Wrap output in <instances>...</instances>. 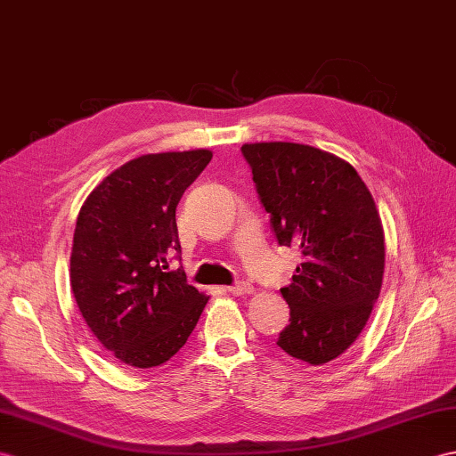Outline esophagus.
Instances as JSON below:
<instances>
[{"instance_id":"34e87169","label":"esophagus","mask_w":456,"mask_h":456,"mask_svg":"<svg viewBox=\"0 0 456 456\" xmlns=\"http://www.w3.org/2000/svg\"><path fill=\"white\" fill-rule=\"evenodd\" d=\"M227 291L231 293V295H250L252 291H254V288L250 283H245V281H240V283H237V285H231V288H227Z\"/></svg>"}]
</instances>
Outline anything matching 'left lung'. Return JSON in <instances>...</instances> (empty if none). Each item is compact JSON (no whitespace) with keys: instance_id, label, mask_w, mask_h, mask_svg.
<instances>
[{"instance_id":"left-lung-1","label":"left lung","mask_w":456,"mask_h":456,"mask_svg":"<svg viewBox=\"0 0 456 456\" xmlns=\"http://www.w3.org/2000/svg\"><path fill=\"white\" fill-rule=\"evenodd\" d=\"M258 196L281 247L303 262L281 297L291 322L278 346L313 367L340 357L362 334L385 273V231L355 168L319 147L245 143Z\"/></svg>"}]
</instances>
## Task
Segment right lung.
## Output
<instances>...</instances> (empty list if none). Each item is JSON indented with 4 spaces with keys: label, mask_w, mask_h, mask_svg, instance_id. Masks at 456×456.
Masks as SVG:
<instances>
[{
    "label": "right lung",
    "mask_w": 456,
    "mask_h": 456,
    "mask_svg": "<svg viewBox=\"0 0 456 456\" xmlns=\"http://www.w3.org/2000/svg\"><path fill=\"white\" fill-rule=\"evenodd\" d=\"M211 161L209 150L147 153L124 163L85 200L69 260L85 322L120 363H167L188 340L209 295L165 272L180 250L176 206Z\"/></svg>",
    "instance_id": "right-lung-1"
}]
</instances>
